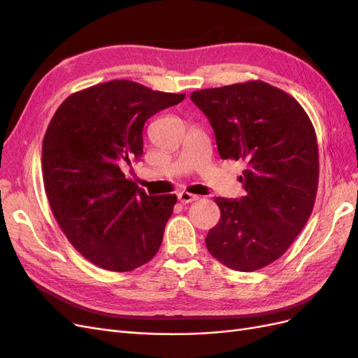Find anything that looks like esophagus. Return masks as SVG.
Masks as SVG:
<instances>
[{"label": "esophagus", "mask_w": 358, "mask_h": 358, "mask_svg": "<svg viewBox=\"0 0 358 358\" xmlns=\"http://www.w3.org/2000/svg\"><path fill=\"white\" fill-rule=\"evenodd\" d=\"M179 201L180 203H183V204H187V203H191V201H194V200H197L199 197L197 196H194V194H191V192H187V191H182V192H179Z\"/></svg>", "instance_id": "1"}]
</instances>
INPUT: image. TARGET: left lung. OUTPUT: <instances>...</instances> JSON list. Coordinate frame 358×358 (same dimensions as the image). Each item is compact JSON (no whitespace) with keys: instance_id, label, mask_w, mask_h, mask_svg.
Instances as JSON below:
<instances>
[{"instance_id":"1","label":"left lung","mask_w":358,"mask_h":358,"mask_svg":"<svg viewBox=\"0 0 358 358\" xmlns=\"http://www.w3.org/2000/svg\"><path fill=\"white\" fill-rule=\"evenodd\" d=\"M191 100L208 116L220 157L245 162L246 196L215 199L221 220L206 246L224 266L254 272L284 255L312 213L315 129L297 100L262 80L196 91Z\"/></svg>"}]
</instances>
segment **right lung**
<instances>
[{"label": "right lung", "mask_w": 358, "mask_h": 358, "mask_svg": "<svg viewBox=\"0 0 358 358\" xmlns=\"http://www.w3.org/2000/svg\"><path fill=\"white\" fill-rule=\"evenodd\" d=\"M185 94L110 80L62 101L43 138V182L69 242L112 272H129L155 257L178 197L148 196L122 169L143 154L150 116Z\"/></svg>", "instance_id": "right-lung-1"}]
</instances>
